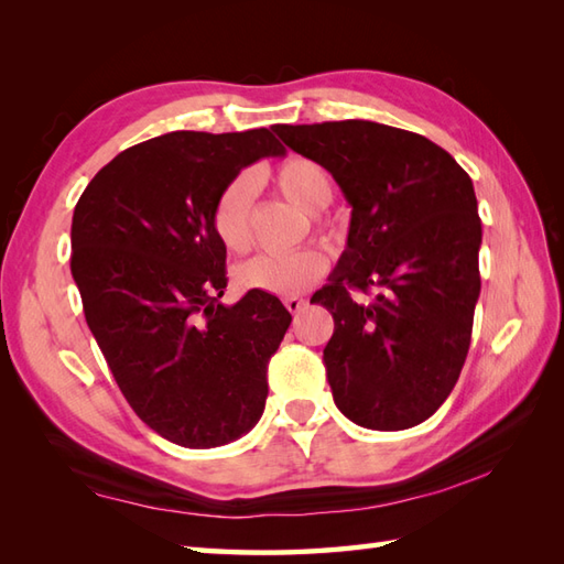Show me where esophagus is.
Returning a JSON list of instances; mask_svg holds the SVG:
<instances>
[{
	"label": "esophagus",
	"mask_w": 564,
	"mask_h": 564,
	"mask_svg": "<svg viewBox=\"0 0 564 564\" xmlns=\"http://www.w3.org/2000/svg\"><path fill=\"white\" fill-rule=\"evenodd\" d=\"M283 303H285V307H289L291 313L295 315V313H301V310L305 307V303H307V301H305V297H301V295H289V297H285Z\"/></svg>",
	"instance_id": "1"
}]
</instances>
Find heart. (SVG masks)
Wrapping results in <instances>:
<instances>
[{
    "instance_id": "1",
    "label": "heart",
    "mask_w": 564,
    "mask_h": 564,
    "mask_svg": "<svg viewBox=\"0 0 564 564\" xmlns=\"http://www.w3.org/2000/svg\"><path fill=\"white\" fill-rule=\"evenodd\" d=\"M271 178L279 194L305 213H319L327 208L334 194L332 176L325 166L305 158L281 162ZM251 200H254V182L245 174L235 176L215 198L210 213L213 232L230 251H245L251 245ZM325 271V251L317 247H303L291 251V254H259L239 263L235 275L237 283L247 291L297 295L305 293Z\"/></svg>"
}]
</instances>
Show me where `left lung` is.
Here are the masks:
<instances>
[{
  "mask_svg": "<svg viewBox=\"0 0 564 564\" xmlns=\"http://www.w3.org/2000/svg\"><path fill=\"white\" fill-rule=\"evenodd\" d=\"M325 166L351 206L346 249L310 303L325 305L334 404L354 424L402 431L446 402L470 349L482 223L470 176L436 142L373 121L275 126ZM376 290L370 304L354 292Z\"/></svg>",
  "mask_w": 564,
  "mask_h": 564,
  "instance_id": "obj_1",
  "label": "left lung"
}]
</instances>
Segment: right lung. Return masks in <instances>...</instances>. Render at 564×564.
<instances>
[{
	"label": "right lung",
	"instance_id": "add662e5",
	"mask_svg": "<svg viewBox=\"0 0 564 564\" xmlns=\"http://www.w3.org/2000/svg\"><path fill=\"white\" fill-rule=\"evenodd\" d=\"M281 154L267 128L176 130L113 158L72 215L87 325L133 412L176 446H225L263 414L269 358L293 317L261 291L220 303L227 249L210 213L245 166Z\"/></svg>",
	"mask_w": 564,
	"mask_h": 564
}]
</instances>
